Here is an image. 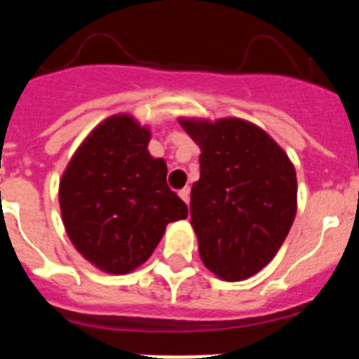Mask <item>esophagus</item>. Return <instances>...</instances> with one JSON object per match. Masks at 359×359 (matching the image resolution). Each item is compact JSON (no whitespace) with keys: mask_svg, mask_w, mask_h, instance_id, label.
Masks as SVG:
<instances>
[{"mask_svg":"<svg viewBox=\"0 0 359 359\" xmlns=\"http://www.w3.org/2000/svg\"><path fill=\"white\" fill-rule=\"evenodd\" d=\"M177 194H180V198H182L183 201H185L187 205H189V199H190V189H189V187H185V189L180 190Z\"/></svg>","mask_w":359,"mask_h":359,"instance_id":"obj_1","label":"esophagus"}]
</instances>
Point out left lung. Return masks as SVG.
Wrapping results in <instances>:
<instances>
[{"label":"left lung","mask_w":359,"mask_h":359,"mask_svg":"<svg viewBox=\"0 0 359 359\" xmlns=\"http://www.w3.org/2000/svg\"><path fill=\"white\" fill-rule=\"evenodd\" d=\"M199 145L201 174L190 192L199 257L228 282L268 264L297 215V172L280 145L243 118H180Z\"/></svg>","instance_id":"8db88e82"}]
</instances>
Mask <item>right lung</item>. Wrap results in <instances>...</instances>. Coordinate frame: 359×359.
I'll use <instances>...</instances> for the list:
<instances>
[{"label": "right lung", "mask_w": 359, "mask_h": 359, "mask_svg": "<svg viewBox=\"0 0 359 359\" xmlns=\"http://www.w3.org/2000/svg\"><path fill=\"white\" fill-rule=\"evenodd\" d=\"M151 131L120 113L79 145L59 183L66 233L86 261L126 275L144 264L167 224L189 210L167 185V163L147 151Z\"/></svg>", "instance_id": "obj_1"}]
</instances>
